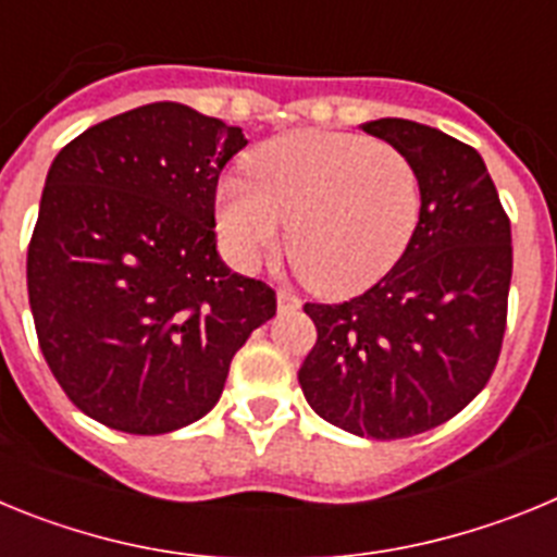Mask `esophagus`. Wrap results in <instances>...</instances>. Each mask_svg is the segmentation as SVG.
Segmentation results:
<instances>
[{"label":"esophagus","mask_w":557,"mask_h":557,"mask_svg":"<svg viewBox=\"0 0 557 557\" xmlns=\"http://www.w3.org/2000/svg\"><path fill=\"white\" fill-rule=\"evenodd\" d=\"M275 301H278V312H295V309H301V298H298V295H293V293H287V289H278V298H275Z\"/></svg>","instance_id":"esophagus-1"}]
</instances>
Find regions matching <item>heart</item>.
<instances>
[{
    "mask_svg": "<svg viewBox=\"0 0 557 557\" xmlns=\"http://www.w3.org/2000/svg\"><path fill=\"white\" fill-rule=\"evenodd\" d=\"M248 178L225 181L214 203L223 250L243 270L282 248L318 295L346 298L382 282L424 214V186L405 152L354 133H287L253 152Z\"/></svg>",
    "mask_w": 557,
    "mask_h": 557,
    "instance_id": "b5f03b06",
    "label": "heart"
}]
</instances>
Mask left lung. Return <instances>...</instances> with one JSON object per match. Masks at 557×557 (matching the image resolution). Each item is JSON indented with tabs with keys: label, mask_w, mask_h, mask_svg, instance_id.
<instances>
[{
	"label": "left lung",
	"mask_w": 557,
	"mask_h": 557,
	"mask_svg": "<svg viewBox=\"0 0 557 557\" xmlns=\"http://www.w3.org/2000/svg\"><path fill=\"white\" fill-rule=\"evenodd\" d=\"M362 131L405 152L424 186L401 262L343 304H307L318 343L298 382L329 424L373 441L435 430L488 385L513 273L510 220L474 147L410 120Z\"/></svg>",
	"instance_id": "left-lung-1"
}]
</instances>
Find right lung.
Returning a JSON list of instances; mask_svg holds the SVG:
<instances>
[{
    "label": "right lung",
    "mask_w": 557,
    "mask_h": 557,
    "mask_svg": "<svg viewBox=\"0 0 557 557\" xmlns=\"http://www.w3.org/2000/svg\"><path fill=\"white\" fill-rule=\"evenodd\" d=\"M243 127L150 102L88 127L47 172L27 250L38 346L111 430L164 435L220 401L275 293L220 259L214 198Z\"/></svg>",
    "instance_id": "add662e5"
}]
</instances>
